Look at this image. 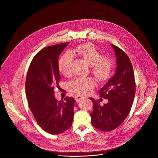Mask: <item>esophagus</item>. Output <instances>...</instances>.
<instances>
[{
  "instance_id": "esophagus-1",
  "label": "esophagus",
  "mask_w": 158,
  "mask_h": 158,
  "mask_svg": "<svg viewBox=\"0 0 158 158\" xmlns=\"http://www.w3.org/2000/svg\"><path fill=\"white\" fill-rule=\"evenodd\" d=\"M75 101H76L77 103H78V102L80 100H81L83 98H84V97H83V96H80V95H77V96H75Z\"/></svg>"
}]
</instances>
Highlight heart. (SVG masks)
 <instances>
[{"instance_id":"obj_1","label":"heart","mask_w":158,"mask_h":158,"mask_svg":"<svg viewBox=\"0 0 158 158\" xmlns=\"http://www.w3.org/2000/svg\"><path fill=\"white\" fill-rule=\"evenodd\" d=\"M77 53L90 66L91 72L96 80L99 82H104L108 80L113 71L112 60L103 57L102 55L90 43L79 45L72 52ZM74 59V55L71 52L64 53L60 58L58 67L60 72L64 76H68L71 73V65ZM95 85L94 80L90 77H77L73 79L68 83V88L76 93L85 94L90 92Z\"/></svg>"}]
</instances>
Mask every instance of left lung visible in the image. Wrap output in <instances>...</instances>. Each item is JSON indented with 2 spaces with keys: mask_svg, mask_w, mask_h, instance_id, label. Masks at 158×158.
Here are the masks:
<instances>
[{
  "mask_svg": "<svg viewBox=\"0 0 158 158\" xmlns=\"http://www.w3.org/2000/svg\"><path fill=\"white\" fill-rule=\"evenodd\" d=\"M114 50L117 67L114 75L99 91V100L90 98L93 103L91 122L98 129L110 131L121 124L130 112L135 96L133 68L127 55L117 46L110 44ZM102 98L107 103L101 106Z\"/></svg>",
  "mask_w": 158,
  "mask_h": 158,
  "instance_id": "1",
  "label": "left lung"
}]
</instances>
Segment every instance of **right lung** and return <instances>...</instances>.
Segmentation results:
<instances>
[{
	"label": "right lung",
	"mask_w": 158,
	"mask_h": 158,
	"mask_svg": "<svg viewBox=\"0 0 158 158\" xmlns=\"http://www.w3.org/2000/svg\"><path fill=\"white\" fill-rule=\"evenodd\" d=\"M69 42L52 45L33 58L27 72L25 92L29 108L39 126L52 135L60 134L72 126L75 99L57 101L54 88L59 86V57Z\"/></svg>",
	"instance_id": "obj_1"
}]
</instances>
